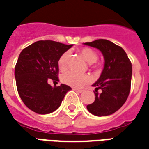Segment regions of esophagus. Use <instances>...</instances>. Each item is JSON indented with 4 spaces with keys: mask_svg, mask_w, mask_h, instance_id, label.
Masks as SVG:
<instances>
[{
    "mask_svg": "<svg viewBox=\"0 0 149 149\" xmlns=\"http://www.w3.org/2000/svg\"><path fill=\"white\" fill-rule=\"evenodd\" d=\"M72 90H73V91H77V92H78V93H82V92H83V90H79V89L73 88Z\"/></svg>",
    "mask_w": 149,
    "mask_h": 149,
    "instance_id": "obj_1",
    "label": "esophagus"
}]
</instances>
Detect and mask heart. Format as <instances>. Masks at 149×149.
I'll use <instances>...</instances> for the list:
<instances>
[{"label":"heart","instance_id":"heart-1","mask_svg":"<svg viewBox=\"0 0 149 149\" xmlns=\"http://www.w3.org/2000/svg\"><path fill=\"white\" fill-rule=\"evenodd\" d=\"M79 53L84 59L90 64L95 63L97 60V53L90 48H83L79 49ZM70 52L69 51L65 52L60 56L58 60V66L59 70H64L67 67L68 62L70 59ZM62 81L66 85L72 86L74 88H81L84 85L91 82V77L88 75L77 74L72 71H68L63 73L62 76Z\"/></svg>","mask_w":149,"mask_h":149}]
</instances>
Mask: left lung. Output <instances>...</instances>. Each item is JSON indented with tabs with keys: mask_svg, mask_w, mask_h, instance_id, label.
<instances>
[{
	"mask_svg": "<svg viewBox=\"0 0 149 149\" xmlns=\"http://www.w3.org/2000/svg\"><path fill=\"white\" fill-rule=\"evenodd\" d=\"M84 45L96 48L104 58V66L96 83L95 100L86 106L95 116H107L119 110L127 100L131 90L132 66L127 54L120 46L111 41L97 39ZM101 90V93L98 91Z\"/></svg>",
	"mask_w": 149,
	"mask_h": 149,
	"instance_id": "obj_1",
	"label": "left lung"
}]
</instances>
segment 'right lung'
Returning a JSON list of instances; mask_svg holds the SVG:
<instances>
[{"instance_id": "add662e5", "label": "right lung", "mask_w": 149, "mask_h": 149, "mask_svg": "<svg viewBox=\"0 0 149 149\" xmlns=\"http://www.w3.org/2000/svg\"><path fill=\"white\" fill-rule=\"evenodd\" d=\"M72 45L54 41H38L20 53L15 69L18 94L30 110L47 114L59 107L71 87L65 84L52 86L50 79L58 81V60Z\"/></svg>"}]
</instances>
